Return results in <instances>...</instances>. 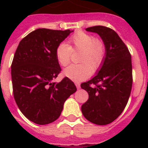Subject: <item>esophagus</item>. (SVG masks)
<instances>
[{"instance_id": "34e87169", "label": "esophagus", "mask_w": 148, "mask_h": 148, "mask_svg": "<svg viewBox=\"0 0 148 148\" xmlns=\"http://www.w3.org/2000/svg\"><path fill=\"white\" fill-rule=\"evenodd\" d=\"M75 86H76L77 89H79V88H80V84L78 83V82H75Z\"/></svg>"}]
</instances>
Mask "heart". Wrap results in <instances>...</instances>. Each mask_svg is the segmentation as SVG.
Returning <instances> with one entry per match:
<instances>
[{
  "label": "heart",
  "mask_w": 148,
  "mask_h": 148,
  "mask_svg": "<svg viewBox=\"0 0 148 148\" xmlns=\"http://www.w3.org/2000/svg\"><path fill=\"white\" fill-rule=\"evenodd\" d=\"M80 51L78 61L64 70V75L74 82H82L91 75L92 70L97 71L102 64L106 56V45L101 39L84 32L75 33L69 40V46L61 43L56 50V59L62 66L70 61L72 52Z\"/></svg>",
  "instance_id": "heart-1"
}]
</instances>
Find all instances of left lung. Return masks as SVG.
<instances>
[{
  "label": "left lung",
  "mask_w": 148,
  "mask_h": 148,
  "mask_svg": "<svg viewBox=\"0 0 148 148\" xmlns=\"http://www.w3.org/2000/svg\"><path fill=\"white\" fill-rule=\"evenodd\" d=\"M86 30L99 34L106 45V56L97 75L81 84L89 94L82 112L90 122L108 125L121 115L130 97L133 84L131 55L112 29L95 26Z\"/></svg>",
  "instance_id": "1"
}]
</instances>
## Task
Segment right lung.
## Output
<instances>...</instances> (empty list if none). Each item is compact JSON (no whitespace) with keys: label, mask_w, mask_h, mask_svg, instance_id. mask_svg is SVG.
Segmentation results:
<instances>
[{"label":"right lung","mask_w":148,"mask_h":148,"mask_svg":"<svg viewBox=\"0 0 148 148\" xmlns=\"http://www.w3.org/2000/svg\"><path fill=\"white\" fill-rule=\"evenodd\" d=\"M64 31L38 29L20 41L11 66L13 95L24 116L38 125H47L60 116L65 101L76 91L65 77L52 81L61 72L56 48L70 35Z\"/></svg>","instance_id":"add662e5"}]
</instances>
